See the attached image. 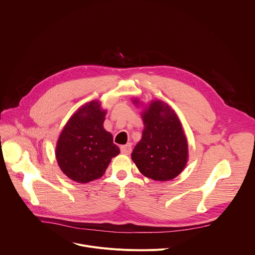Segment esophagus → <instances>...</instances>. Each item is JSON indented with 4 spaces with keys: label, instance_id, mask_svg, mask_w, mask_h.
<instances>
[{
    "label": "esophagus",
    "instance_id": "obj_1",
    "mask_svg": "<svg viewBox=\"0 0 255 255\" xmlns=\"http://www.w3.org/2000/svg\"><path fill=\"white\" fill-rule=\"evenodd\" d=\"M120 150H121V152L123 153V154H126V155H128V154H130L131 153V150H132V146H131V144H126V145H122V146H120Z\"/></svg>",
    "mask_w": 255,
    "mask_h": 255
}]
</instances>
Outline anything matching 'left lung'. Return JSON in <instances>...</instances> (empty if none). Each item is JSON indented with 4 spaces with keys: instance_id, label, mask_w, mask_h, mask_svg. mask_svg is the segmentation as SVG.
<instances>
[{
    "instance_id": "left-lung-1",
    "label": "left lung",
    "mask_w": 255,
    "mask_h": 255,
    "mask_svg": "<svg viewBox=\"0 0 255 255\" xmlns=\"http://www.w3.org/2000/svg\"><path fill=\"white\" fill-rule=\"evenodd\" d=\"M142 119L144 130L131 154L132 160L151 179L174 178L188 161V142L176 114L167 104L152 101Z\"/></svg>"
}]
</instances>
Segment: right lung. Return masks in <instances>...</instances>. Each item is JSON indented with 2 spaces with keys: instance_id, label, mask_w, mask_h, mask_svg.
<instances>
[{
  "instance_id": "right-lung-1",
  "label": "right lung",
  "mask_w": 255,
  "mask_h": 255,
  "mask_svg": "<svg viewBox=\"0 0 255 255\" xmlns=\"http://www.w3.org/2000/svg\"><path fill=\"white\" fill-rule=\"evenodd\" d=\"M105 115L98 102L86 104L70 117L58 138V165L78 183L101 177L111 159L120 153L112 134L103 127Z\"/></svg>"
}]
</instances>
